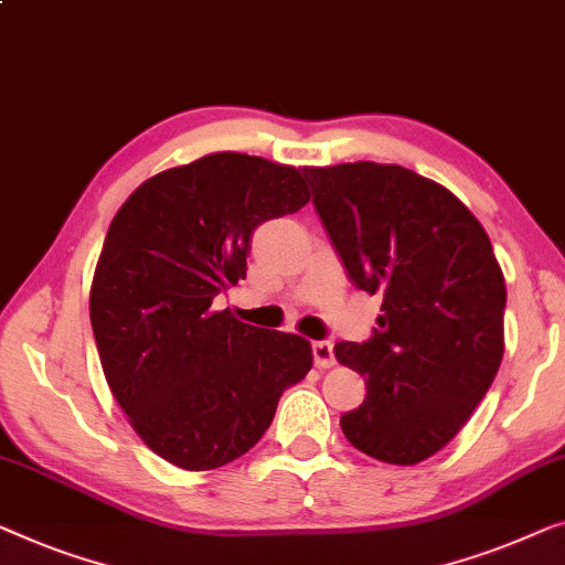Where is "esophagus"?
Returning <instances> with one entry per match:
<instances>
[{
  "label": "esophagus",
  "mask_w": 565,
  "mask_h": 565,
  "mask_svg": "<svg viewBox=\"0 0 565 565\" xmlns=\"http://www.w3.org/2000/svg\"><path fill=\"white\" fill-rule=\"evenodd\" d=\"M313 359L318 370H331L337 364V356H333V343L331 341H316L313 343Z\"/></svg>",
  "instance_id": "1"
}]
</instances>
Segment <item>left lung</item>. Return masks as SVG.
I'll list each match as a JSON object with an SVG mask.
<instances>
[{"instance_id": "1", "label": "left lung", "mask_w": 565, "mask_h": 565, "mask_svg": "<svg viewBox=\"0 0 565 565\" xmlns=\"http://www.w3.org/2000/svg\"><path fill=\"white\" fill-rule=\"evenodd\" d=\"M318 216L351 282L382 296L366 343L339 341V364L366 382L341 415L349 444L413 466L459 433L500 370L504 275L492 242L456 195L403 166L306 168Z\"/></svg>"}]
</instances>
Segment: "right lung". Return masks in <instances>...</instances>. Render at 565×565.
<instances>
[{"label": "right lung", "mask_w": 565, "mask_h": 565, "mask_svg": "<svg viewBox=\"0 0 565 565\" xmlns=\"http://www.w3.org/2000/svg\"><path fill=\"white\" fill-rule=\"evenodd\" d=\"M308 201L298 168L211 152L147 178L111 218L88 298L96 349L129 425L166 461L209 471L239 459L313 366L298 333L214 308L247 277L255 228Z\"/></svg>", "instance_id": "right-lung-1"}]
</instances>
